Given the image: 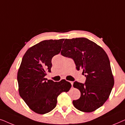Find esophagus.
I'll return each mask as SVG.
<instances>
[{
	"instance_id": "34e87169",
	"label": "esophagus",
	"mask_w": 125,
	"mask_h": 125,
	"mask_svg": "<svg viewBox=\"0 0 125 125\" xmlns=\"http://www.w3.org/2000/svg\"><path fill=\"white\" fill-rule=\"evenodd\" d=\"M70 82V83H71V85H72V86L73 87V81H69Z\"/></svg>"
}]
</instances>
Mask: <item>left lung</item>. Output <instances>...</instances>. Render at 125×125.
<instances>
[{"label": "left lung", "mask_w": 125, "mask_h": 125, "mask_svg": "<svg viewBox=\"0 0 125 125\" xmlns=\"http://www.w3.org/2000/svg\"><path fill=\"white\" fill-rule=\"evenodd\" d=\"M61 54L72 59L76 69H83L86 77L84 83H73V87L81 92L80 98L73 101L74 106L87 113L102 106L114 84L110 61L105 51L92 41L80 37L65 39Z\"/></svg>", "instance_id": "left-lung-1"}]
</instances>
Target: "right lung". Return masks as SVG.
Instances as JSON below:
<instances>
[{"label":"right lung","instance_id":"obj_1","mask_svg":"<svg viewBox=\"0 0 125 125\" xmlns=\"http://www.w3.org/2000/svg\"><path fill=\"white\" fill-rule=\"evenodd\" d=\"M64 39L44 40L29 48L24 55L18 72L19 92L28 107L37 114H44L56 106L57 97L67 92L71 83L45 78L51 72L52 59L61 50Z\"/></svg>","mask_w":125,"mask_h":125}]
</instances>
